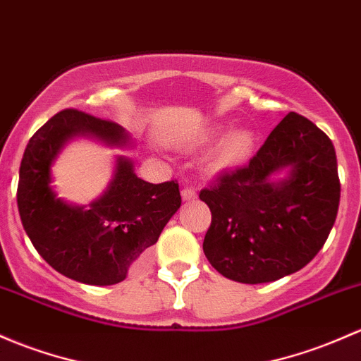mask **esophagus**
Masks as SVG:
<instances>
[{
  "mask_svg": "<svg viewBox=\"0 0 361 361\" xmlns=\"http://www.w3.org/2000/svg\"><path fill=\"white\" fill-rule=\"evenodd\" d=\"M181 199L183 200H195L197 199V190L195 188H192V187H185L183 190H181Z\"/></svg>",
  "mask_w": 361,
  "mask_h": 361,
  "instance_id": "1",
  "label": "esophagus"
}]
</instances>
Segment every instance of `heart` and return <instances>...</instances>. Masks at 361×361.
<instances>
[{"label":"heart","instance_id":"obj_1","mask_svg":"<svg viewBox=\"0 0 361 361\" xmlns=\"http://www.w3.org/2000/svg\"><path fill=\"white\" fill-rule=\"evenodd\" d=\"M214 135V133H212ZM254 149V135L249 130H235L212 150L209 166L212 169H231L240 166Z\"/></svg>","mask_w":361,"mask_h":361}]
</instances>
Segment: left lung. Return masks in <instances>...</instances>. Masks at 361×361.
Listing matches in <instances>:
<instances>
[{"label":"left lung","instance_id":"8db88e82","mask_svg":"<svg viewBox=\"0 0 361 361\" xmlns=\"http://www.w3.org/2000/svg\"><path fill=\"white\" fill-rule=\"evenodd\" d=\"M290 171L283 180L271 174ZM212 219L204 254L214 270L264 283L301 270L324 247L339 209L336 150L311 121L289 112L247 166L199 193Z\"/></svg>","mask_w":361,"mask_h":361}]
</instances>
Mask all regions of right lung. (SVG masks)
Returning <instances> with one entry per match:
<instances>
[{"instance_id":"right-lung-1","label":"right lung","mask_w":361,"mask_h":361,"mask_svg":"<svg viewBox=\"0 0 361 361\" xmlns=\"http://www.w3.org/2000/svg\"><path fill=\"white\" fill-rule=\"evenodd\" d=\"M74 136H90L109 147H128L130 135L112 121L66 109L29 140L18 173L17 204L25 233L39 256L62 275L88 286H114L157 242L181 206L176 181L149 183L117 157L116 173L88 209L55 195L51 164Z\"/></svg>"}]
</instances>
